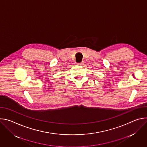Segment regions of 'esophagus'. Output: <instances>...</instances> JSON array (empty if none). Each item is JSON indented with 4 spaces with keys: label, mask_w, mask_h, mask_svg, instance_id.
I'll use <instances>...</instances> for the list:
<instances>
[{
    "label": "esophagus",
    "mask_w": 147,
    "mask_h": 147,
    "mask_svg": "<svg viewBox=\"0 0 147 147\" xmlns=\"http://www.w3.org/2000/svg\"><path fill=\"white\" fill-rule=\"evenodd\" d=\"M77 66H83L84 65V62H81V63H77Z\"/></svg>",
    "instance_id": "obj_1"
}]
</instances>
